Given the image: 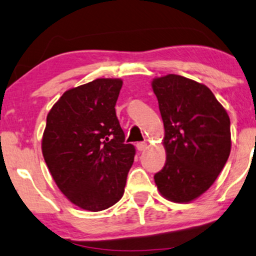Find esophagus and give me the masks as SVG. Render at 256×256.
<instances>
[{
  "label": "esophagus",
  "mask_w": 256,
  "mask_h": 256,
  "mask_svg": "<svg viewBox=\"0 0 256 256\" xmlns=\"http://www.w3.org/2000/svg\"><path fill=\"white\" fill-rule=\"evenodd\" d=\"M136 146H137V149H138V150H140V152L146 150V142H140V143H137Z\"/></svg>",
  "instance_id": "esophagus-1"
}]
</instances>
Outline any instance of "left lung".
Returning a JSON list of instances; mask_svg holds the SVG:
<instances>
[{
    "mask_svg": "<svg viewBox=\"0 0 256 256\" xmlns=\"http://www.w3.org/2000/svg\"><path fill=\"white\" fill-rule=\"evenodd\" d=\"M165 128L166 162L154 176L158 192L186 204L207 192L231 152L230 118L204 84L178 74L154 78Z\"/></svg>",
    "mask_w": 256,
    "mask_h": 256,
    "instance_id": "obj_1",
    "label": "left lung"
}]
</instances>
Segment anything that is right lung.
I'll return each mask as SVG.
<instances>
[{
  "label": "right lung",
  "instance_id": "right-lung-1",
  "mask_svg": "<svg viewBox=\"0 0 256 256\" xmlns=\"http://www.w3.org/2000/svg\"><path fill=\"white\" fill-rule=\"evenodd\" d=\"M122 80L98 78L64 91L46 116L42 152L60 192L79 208L100 212L124 195L136 154L116 114Z\"/></svg>",
  "mask_w": 256,
  "mask_h": 256
}]
</instances>
